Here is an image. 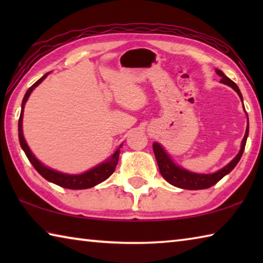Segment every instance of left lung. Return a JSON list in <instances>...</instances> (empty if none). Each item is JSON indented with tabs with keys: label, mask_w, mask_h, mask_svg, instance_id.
<instances>
[{
	"label": "left lung",
	"mask_w": 263,
	"mask_h": 263,
	"mask_svg": "<svg viewBox=\"0 0 263 263\" xmlns=\"http://www.w3.org/2000/svg\"><path fill=\"white\" fill-rule=\"evenodd\" d=\"M216 73L221 78L220 80L221 83L226 84V86L231 87L237 91V94L239 95L243 105L242 95L241 92H240L237 84H235L232 80L226 77L220 69L216 68ZM245 114L247 116V127H246V132H245V136L242 138L239 153L235 155V158L230 163H228L225 167L219 169V171L212 173V174H198V173H193L190 171H186V169L182 168L181 166H179V164L173 161L171 155L164 151L162 145H160L159 142H154L153 144L154 155H155V159H157L159 171L161 173L163 179L166 180L168 183H171L174 186H177V188L186 189V190H201V189L210 188V186H212L213 184H216L218 181H220L225 175H228L229 173L232 172V169L237 166L239 160L241 159V155L243 153L245 146H246V141H247V137H248V131H249L248 115L246 111H245Z\"/></svg>",
	"instance_id": "8db88e82"
}]
</instances>
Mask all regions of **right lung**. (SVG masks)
<instances>
[{
  "instance_id": "obj_1",
  "label": "right lung",
  "mask_w": 263,
  "mask_h": 263,
  "mask_svg": "<svg viewBox=\"0 0 263 263\" xmlns=\"http://www.w3.org/2000/svg\"><path fill=\"white\" fill-rule=\"evenodd\" d=\"M48 74H50V72L46 73L44 77H42L37 82L33 83L32 86L28 89V91H26L24 95L23 102H22V110H21V116L18 121V139H20L21 147L24 151V153L26 157H28L29 161L32 163V166L35 168V171H37L39 174H41L44 179L47 180L48 182H52V183L62 186V188L74 189V190L92 188V186L97 185L99 183H101V182L105 181L115 172L116 166H117L118 163L119 152H121V147L123 144L119 146V147L115 151V153L112 155H110L105 161L99 163L97 166L90 168L87 172L81 173V174H66V173L58 172L55 169H52L50 167L45 166V164L42 163L37 158L34 157V154L32 153V151L30 149L29 145L26 144V140L23 135L24 106H25L26 101L29 99V96L31 95V92L33 91V89L35 87H38L39 84H41L44 80L47 78Z\"/></svg>"
}]
</instances>
